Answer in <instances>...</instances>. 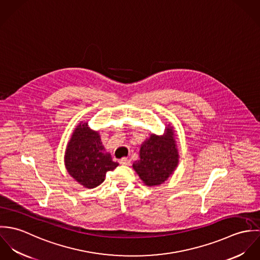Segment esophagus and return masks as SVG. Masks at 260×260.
<instances>
[{"label":"esophagus","instance_id":"esophagus-1","mask_svg":"<svg viewBox=\"0 0 260 260\" xmlns=\"http://www.w3.org/2000/svg\"><path fill=\"white\" fill-rule=\"evenodd\" d=\"M119 163L120 164H122V165H130L131 164V161H130V159H128V158H122L120 161H119Z\"/></svg>","mask_w":260,"mask_h":260}]
</instances>
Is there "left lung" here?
I'll use <instances>...</instances> for the list:
<instances>
[{"instance_id":"left-lung-1","label":"left lung","mask_w":260,"mask_h":260,"mask_svg":"<svg viewBox=\"0 0 260 260\" xmlns=\"http://www.w3.org/2000/svg\"><path fill=\"white\" fill-rule=\"evenodd\" d=\"M139 157L140 159L133 163V168L146 185H159L165 182L178 164L172 128H167L163 137L152 134L141 145Z\"/></svg>"}]
</instances>
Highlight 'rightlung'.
Wrapping results in <instances>:
<instances>
[{
    "instance_id": "obj_1",
    "label": "right lung",
    "mask_w": 260,
    "mask_h": 260,
    "mask_svg": "<svg viewBox=\"0 0 260 260\" xmlns=\"http://www.w3.org/2000/svg\"><path fill=\"white\" fill-rule=\"evenodd\" d=\"M65 164L69 174L86 188L100 185L108 171L119 164L105 151L98 132L80 124L75 130L66 149Z\"/></svg>"
}]
</instances>
